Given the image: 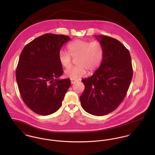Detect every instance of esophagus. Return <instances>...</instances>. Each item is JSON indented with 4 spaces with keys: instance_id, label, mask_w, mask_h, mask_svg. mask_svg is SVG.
<instances>
[{
    "instance_id": "1",
    "label": "esophagus",
    "mask_w": 155,
    "mask_h": 155,
    "mask_svg": "<svg viewBox=\"0 0 155 155\" xmlns=\"http://www.w3.org/2000/svg\"><path fill=\"white\" fill-rule=\"evenodd\" d=\"M76 82V80H73V79H71V84H74Z\"/></svg>"
}]
</instances>
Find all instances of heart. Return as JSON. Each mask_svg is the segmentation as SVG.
Returning a JSON list of instances; mask_svg holds the SVG:
<instances>
[{
  "label": "heart",
  "instance_id": "1",
  "mask_svg": "<svg viewBox=\"0 0 155 155\" xmlns=\"http://www.w3.org/2000/svg\"><path fill=\"white\" fill-rule=\"evenodd\" d=\"M67 48L71 57L77 58L75 61L77 66L65 70L66 77L77 80L86 75V69L93 72L100 66L103 59V48L99 41L76 40L69 43ZM70 55L63 50L58 53L59 62L65 68L71 65Z\"/></svg>",
  "mask_w": 155,
  "mask_h": 155
}]
</instances>
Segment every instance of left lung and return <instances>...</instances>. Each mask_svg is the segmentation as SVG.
I'll list each match as a JSON object with an SVG mask.
<instances>
[{"label": "left lung", "instance_id": "obj_1", "mask_svg": "<svg viewBox=\"0 0 155 155\" xmlns=\"http://www.w3.org/2000/svg\"><path fill=\"white\" fill-rule=\"evenodd\" d=\"M94 37L103 46V59L90 77L81 80L85 88L80 101L88 114L103 116L114 111L123 101L133 72L130 52L120 41L103 35Z\"/></svg>", "mask_w": 155, "mask_h": 155}]
</instances>
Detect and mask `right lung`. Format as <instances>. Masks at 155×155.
<instances>
[{"label": "right lung", "mask_w": 155, "mask_h": 155, "mask_svg": "<svg viewBox=\"0 0 155 155\" xmlns=\"http://www.w3.org/2000/svg\"><path fill=\"white\" fill-rule=\"evenodd\" d=\"M67 35L48 33L27 44L21 52L16 70L19 91L33 112L48 115L57 111L71 86L69 78L60 80L62 66L58 53L70 40Z\"/></svg>", "instance_id": "right-lung-1"}]
</instances>
